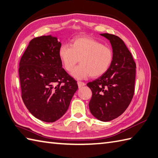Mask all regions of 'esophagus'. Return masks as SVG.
<instances>
[{
    "label": "esophagus",
    "instance_id": "esophagus-1",
    "mask_svg": "<svg viewBox=\"0 0 158 158\" xmlns=\"http://www.w3.org/2000/svg\"><path fill=\"white\" fill-rule=\"evenodd\" d=\"M85 85H86V84H85V82H81V81H78V87H79V88L82 87V86H85Z\"/></svg>",
    "mask_w": 158,
    "mask_h": 158
}]
</instances>
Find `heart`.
Here are the masks:
<instances>
[{
    "label": "heart",
    "instance_id": "heart-1",
    "mask_svg": "<svg viewBox=\"0 0 158 158\" xmlns=\"http://www.w3.org/2000/svg\"><path fill=\"white\" fill-rule=\"evenodd\" d=\"M112 56L110 47L89 37H76L72 41L71 47L64 44L59 49V59L67 72L79 60L80 65L72 72V75L77 79L104 74L110 66Z\"/></svg>",
    "mask_w": 158,
    "mask_h": 158
}]
</instances>
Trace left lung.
I'll use <instances>...</instances> for the list:
<instances>
[{"instance_id": "1", "label": "left lung", "mask_w": 158, "mask_h": 158, "mask_svg": "<svg viewBox=\"0 0 158 158\" xmlns=\"http://www.w3.org/2000/svg\"><path fill=\"white\" fill-rule=\"evenodd\" d=\"M100 35L110 41L113 56L104 74L87 83L92 91L89 106L96 118L110 121L123 114L133 98L136 63L121 38L108 33Z\"/></svg>"}]
</instances>
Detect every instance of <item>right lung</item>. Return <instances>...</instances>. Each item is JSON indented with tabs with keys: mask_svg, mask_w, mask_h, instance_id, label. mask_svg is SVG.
<instances>
[{
	"mask_svg": "<svg viewBox=\"0 0 158 158\" xmlns=\"http://www.w3.org/2000/svg\"><path fill=\"white\" fill-rule=\"evenodd\" d=\"M61 46L52 35L33 39L20 61L19 76L22 98L35 117L52 123L65 113L77 82L62 67L59 56Z\"/></svg>",
	"mask_w": 158,
	"mask_h": 158,
	"instance_id": "right-lung-1",
	"label": "right lung"
}]
</instances>
